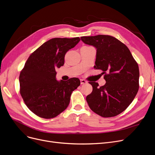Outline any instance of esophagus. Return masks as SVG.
<instances>
[{
	"instance_id": "obj_1",
	"label": "esophagus",
	"mask_w": 155,
	"mask_h": 155,
	"mask_svg": "<svg viewBox=\"0 0 155 155\" xmlns=\"http://www.w3.org/2000/svg\"><path fill=\"white\" fill-rule=\"evenodd\" d=\"M87 83V82L85 81V80H84V79H80V84H86Z\"/></svg>"
}]
</instances>
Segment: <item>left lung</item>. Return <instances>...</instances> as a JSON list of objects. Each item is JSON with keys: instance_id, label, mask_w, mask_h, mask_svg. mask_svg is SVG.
Here are the masks:
<instances>
[{"instance_id": "left-lung-1", "label": "left lung", "mask_w": 155, "mask_h": 155, "mask_svg": "<svg viewBox=\"0 0 155 155\" xmlns=\"http://www.w3.org/2000/svg\"><path fill=\"white\" fill-rule=\"evenodd\" d=\"M85 44L96 49L94 68L101 70L106 84L89 82L92 92L86 97L89 106L103 117H115L129 106L139 90V70L127 47L110 35L81 37Z\"/></svg>"}]
</instances>
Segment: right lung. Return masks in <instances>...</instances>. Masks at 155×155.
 <instances>
[{
    "label": "right lung",
    "instance_id": "1",
    "mask_svg": "<svg viewBox=\"0 0 155 155\" xmlns=\"http://www.w3.org/2000/svg\"><path fill=\"white\" fill-rule=\"evenodd\" d=\"M80 40L79 37L50 39L26 61L19 78L20 94L26 106L38 117L54 118L68 106L71 92L80 81L78 78L58 81L56 68L63 66L66 53Z\"/></svg>",
    "mask_w": 155,
    "mask_h": 155
}]
</instances>
